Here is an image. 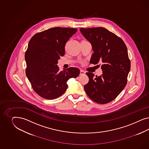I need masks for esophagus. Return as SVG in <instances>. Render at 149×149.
I'll return each mask as SVG.
<instances>
[{
    "instance_id": "obj_1",
    "label": "esophagus",
    "mask_w": 149,
    "mask_h": 149,
    "mask_svg": "<svg viewBox=\"0 0 149 149\" xmlns=\"http://www.w3.org/2000/svg\"><path fill=\"white\" fill-rule=\"evenodd\" d=\"M85 72L84 71L81 70L80 72V75H85Z\"/></svg>"
}]
</instances>
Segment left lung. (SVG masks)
Segmentation results:
<instances>
[{
  "label": "left lung",
  "mask_w": 149,
  "mask_h": 149,
  "mask_svg": "<svg viewBox=\"0 0 149 149\" xmlns=\"http://www.w3.org/2000/svg\"><path fill=\"white\" fill-rule=\"evenodd\" d=\"M91 43L94 51L90 63L101 62L103 74L95 76L86 72L88 82L84 86L86 94L99 104H107L115 99L126 85L131 69L126 44L122 39L103 27L80 29Z\"/></svg>",
  "instance_id": "1"
}]
</instances>
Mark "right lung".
Segmentation results:
<instances>
[{
	"label": "right lung",
	"mask_w": 149,
	"mask_h": 149,
	"mask_svg": "<svg viewBox=\"0 0 149 149\" xmlns=\"http://www.w3.org/2000/svg\"><path fill=\"white\" fill-rule=\"evenodd\" d=\"M77 28L54 27L38 33L29 41L25 53L26 74L32 88L46 99H56L67 90V82L80 74V70L70 67L59 72L57 65L65 54V45Z\"/></svg>",
	"instance_id": "1"
}]
</instances>
